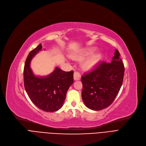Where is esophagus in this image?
<instances>
[{
	"mask_svg": "<svg viewBox=\"0 0 146 146\" xmlns=\"http://www.w3.org/2000/svg\"><path fill=\"white\" fill-rule=\"evenodd\" d=\"M74 79L75 80H80L81 79V74L78 72L75 71L74 73Z\"/></svg>",
	"mask_w": 146,
	"mask_h": 146,
	"instance_id": "obj_1",
	"label": "esophagus"
}]
</instances>
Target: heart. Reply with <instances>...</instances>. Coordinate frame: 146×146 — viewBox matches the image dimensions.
<instances>
[{
	"label": "heart",
	"mask_w": 146,
	"mask_h": 146,
	"mask_svg": "<svg viewBox=\"0 0 146 146\" xmlns=\"http://www.w3.org/2000/svg\"><path fill=\"white\" fill-rule=\"evenodd\" d=\"M96 50V48L94 47H90V48H87L84 50H83L82 53L79 55L80 57H84V56H88V55L92 54ZM74 58V56H72ZM102 58V54L100 53H97V54H94L92 55L91 56L89 57L84 62V65L86 68H90L93 66H94L96 64L98 63V62Z\"/></svg>",
	"instance_id": "obj_1"
}]
</instances>
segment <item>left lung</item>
<instances>
[{
    "instance_id": "left-lung-1",
    "label": "left lung",
    "mask_w": 146,
    "mask_h": 146,
    "mask_svg": "<svg viewBox=\"0 0 146 146\" xmlns=\"http://www.w3.org/2000/svg\"><path fill=\"white\" fill-rule=\"evenodd\" d=\"M124 71L119 52L115 50L110 63L100 62L93 70L82 75L81 96L85 105L94 110L109 106L119 92Z\"/></svg>"
}]
</instances>
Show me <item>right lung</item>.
<instances>
[{
    "mask_svg": "<svg viewBox=\"0 0 146 146\" xmlns=\"http://www.w3.org/2000/svg\"><path fill=\"white\" fill-rule=\"evenodd\" d=\"M41 48L42 46L40 44L28 55L24 68V87L30 99L37 108L53 112L63 106L67 91L74 81V71L65 72L56 67L53 72L45 77L34 75L30 62Z\"/></svg>",
    "mask_w": 146,
    "mask_h": 146,
    "instance_id": "obj_1",
    "label": "right lung"
}]
</instances>
